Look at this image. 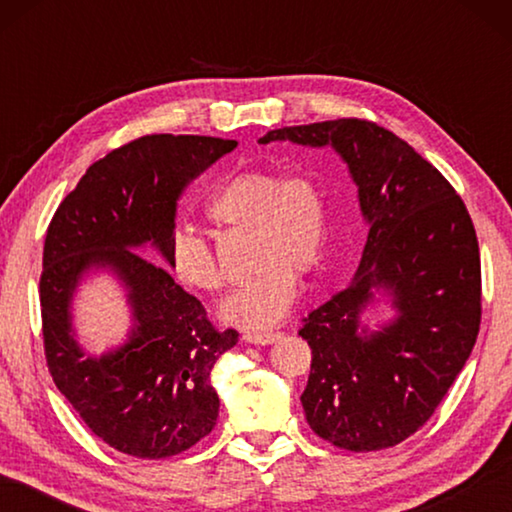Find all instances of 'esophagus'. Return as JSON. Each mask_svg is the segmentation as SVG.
<instances>
[{
    "mask_svg": "<svg viewBox=\"0 0 512 512\" xmlns=\"http://www.w3.org/2000/svg\"><path fill=\"white\" fill-rule=\"evenodd\" d=\"M280 336H282V332H273V329H264V332L248 329V332H244V341L255 343V345H268V343H275Z\"/></svg>",
    "mask_w": 512,
    "mask_h": 512,
    "instance_id": "obj_1",
    "label": "esophagus"
}]
</instances>
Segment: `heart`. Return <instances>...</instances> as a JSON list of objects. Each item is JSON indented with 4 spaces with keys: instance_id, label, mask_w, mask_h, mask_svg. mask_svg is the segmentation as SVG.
Here are the masks:
<instances>
[{
    "instance_id": "obj_1",
    "label": "heart",
    "mask_w": 512,
    "mask_h": 512,
    "mask_svg": "<svg viewBox=\"0 0 512 512\" xmlns=\"http://www.w3.org/2000/svg\"><path fill=\"white\" fill-rule=\"evenodd\" d=\"M205 216L216 230H250V268L257 271L223 300L225 320L266 327L291 309L298 277L316 271L325 253L329 201L323 180L309 169L237 171L214 189ZM167 266L183 287L214 293L223 273L214 250L189 230H173Z\"/></svg>"
}]
</instances>
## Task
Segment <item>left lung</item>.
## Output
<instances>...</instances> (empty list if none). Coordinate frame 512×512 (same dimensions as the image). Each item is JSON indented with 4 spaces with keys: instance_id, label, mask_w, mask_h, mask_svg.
Returning <instances> with one entry per match:
<instances>
[{
    "instance_id": "left-lung-1",
    "label": "left lung",
    "mask_w": 512,
    "mask_h": 512,
    "mask_svg": "<svg viewBox=\"0 0 512 512\" xmlns=\"http://www.w3.org/2000/svg\"><path fill=\"white\" fill-rule=\"evenodd\" d=\"M275 140L334 146L370 225L354 280L302 318L309 427L348 452L400 445L438 409L479 336L481 255L470 212L443 173L375 121L284 126L259 142ZM375 288L392 291L398 318L370 333L360 311Z\"/></svg>"
}]
</instances>
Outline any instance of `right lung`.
<instances>
[{
  "instance_id": "add662e5",
  "label": "right lung",
  "mask_w": 512,
  "mask_h": 512,
  "mask_svg": "<svg viewBox=\"0 0 512 512\" xmlns=\"http://www.w3.org/2000/svg\"><path fill=\"white\" fill-rule=\"evenodd\" d=\"M235 146L205 135L137 137L85 171L47 228L40 273L47 368L94 436L121 454L149 461L183 454L219 418L210 375L239 332L216 329L169 268L135 250L151 244L167 262L178 196ZM94 265H110L125 280L136 329L124 349L85 360L68 302Z\"/></svg>"
}]
</instances>
